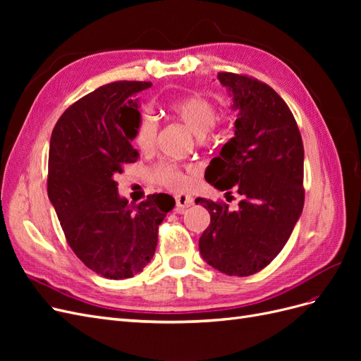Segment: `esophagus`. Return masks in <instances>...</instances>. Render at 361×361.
<instances>
[{
    "label": "esophagus",
    "mask_w": 361,
    "mask_h": 361,
    "mask_svg": "<svg viewBox=\"0 0 361 361\" xmlns=\"http://www.w3.org/2000/svg\"><path fill=\"white\" fill-rule=\"evenodd\" d=\"M176 206H178V211L180 212V211H183L185 207H190L192 203H194V199L191 197V195H188V194H178L176 197Z\"/></svg>",
    "instance_id": "34e87169"
}]
</instances>
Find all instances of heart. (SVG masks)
<instances>
[{"mask_svg":"<svg viewBox=\"0 0 361 361\" xmlns=\"http://www.w3.org/2000/svg\"><path fill=\"white\" fill-rule=\"evenodd\" d=\"M171 114L179 122L187 125L195 134V140L199 145H204L209 138L218 117V108L209 97L202 94H192L183 97L170 105ZM158 125L154 116L143 113L134 128L133 143L141 154H150L157 146ZM199 174V169L195 166L180 167L178 164L169 161H159L150 169L149 176L155 183L170 191L182 192L187 191L194 183Z\"/></svg>","mask_w":361,"mask_h":361,"instance_id":"1","label":"heart"}]
</instances>
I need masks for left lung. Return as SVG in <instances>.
I'll return each mask as SVG.
<instances>
[{
	"label": "left lung",
	"mask_w": 361,
	"mask_h": 361,
	"mask_svg": "<svg viewBox=\"0 0 361 361\" xmlns=\"http://www.w3.org/2000/svg\"><path fill=\"white\" fill-rule=\"evenodd\" d=\"M233 96L235 137L206 169L216 190L241 195L238 209L197 199L211 214L199 239L202 257L223 274L247 277L269 265L304 206V146L295 117L274 89L248 75L220 72ZM232 197V195H231Z\"/></svg>",
	"instance_id": "left-lung-1"
}]
</instances>
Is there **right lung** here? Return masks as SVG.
Returning <instances> with one entry per match:
<instances>
[{
    "mask_svg": "<svg viewBox=\"0 0 361 361\" xmlns=\"http://www.w3.org/2000/svg\"><path fill=\"white\" fill-rule=\"evenodd\" d=\"M147 81H116L73 102L52 129L48 197L66 241L82 264L105 279L143 271L155 255L158 227L174 206L167 194L129 204L116 176L138 159L130 145L140 118L137 93Z\"/></svg>",
    "mask_w": 361,
    "mask_h": 361,
    "instance_id": "right-lung-1",
    "label": "right lung"
}]
</instances>
